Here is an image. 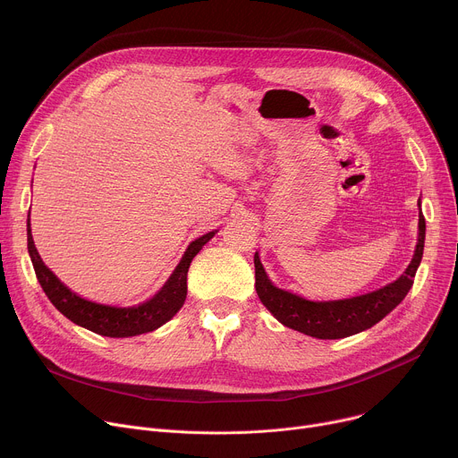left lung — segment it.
<instances>
[{"mask_svg":"<svg viewBox=\"0 0 458 458\" xmlns=\"http://www.w3.org/2000/svg\"><path fill=\"white\" fill-rule=\"evenodd\" d=\"M420 208V201H419ZM426 239V221L419 212V239L415 255L406 272L391 284L371 293L341 301H308L274 286L268 279L259 253L253 255L255 290L270 313L284 326L315 339H344L371 328L391 310L399 306L413 286V277L422 260Z\"/></svg>","mask_w":458,"mask_h":458,"instance_id":"8db88e82","label":"left lung"}]
</instances>
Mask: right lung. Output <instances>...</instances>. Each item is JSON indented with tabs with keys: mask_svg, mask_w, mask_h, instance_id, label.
<instances>
[{
	"mask_svg": "<svg viewBox=\"0 0 458 458\" xmlns=\"http://www.w3.org/2000/svg\"><path fill=\"white\" fill-rule=\"evenodd\" d=\"M216 232L217 230L208 232L199 239L191 241L182 259L179 260V265L175 267L174 274L165 283V286L150 301L140 306H130V308L98 304L76 295L72 290L64 286L41 260L32 239L30 221L27 230V241H29V255L32 259L36 277L45 295L50 299V302L64 317L71 318L74 324L81 326V328H87L103 337L123 339V337H134V335L157 330L159 326L168 322L181 310L186 299V274H188L191 259L201 251V248L216 235Z\"/></svg>",
	"mask_w": 458,
	"mask_h": 458,
	"instance_id": "right-lung-1",
	"label": "right lung"
}]
</instances>
